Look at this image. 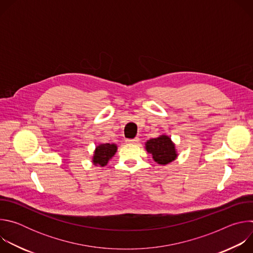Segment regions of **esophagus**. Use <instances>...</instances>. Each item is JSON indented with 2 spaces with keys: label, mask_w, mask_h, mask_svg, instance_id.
I'll list each match as a JSON object with an SVG mask.
<instances>
[{
  "label": "esophagus",
  "mask_w": 253,
  "mask_h": 253,
  "mask_svg": "<svg viewBox=\"0 0 253 253\" xmlns=\"http://www.w3.org/2000/svg\"><path fill=\"white\" fill-rule=\"evenodd\" d=\"M139 138L138 137H136V138H134V139H130V140H126L127 141V143H129V144H137L138 142H139Z\"/></svg>",
  "instance_id": "obj_1"
}]
</instances>
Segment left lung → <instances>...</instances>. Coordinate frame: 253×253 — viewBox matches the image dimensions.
<instances>
[{
  "label": "left lung",
  "mask_w": 253,
  "mask_h": 253,
  "mask_svg": "<svg viewBox=\"0 0 253 253\" xmlns=\"http://www.w3.org/2000/svg\"><path fill=\"white\" fill-rule=\"evenodd\" d=\"M145 149L152 155L153 160L160 165H166L174 161L178 156L175 144L171 138L165 134L147 140Z\"/></svg>",
  "instance_id": "8db88e82"
}]
</instances>
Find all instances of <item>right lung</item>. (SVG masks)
I'll return each instance as SVG.
<instances>
[{
  "label": "right lung",
  "mask_w": 253,
  "mask_h": 253,
  "mask_svg": "<svg viewBox=\"0 0 253 253\" xmlns=\"http://www.w3.org/2000/svg\"><path fill=\"white\" fill-rule=\"evenodd\" d=\"M117 152V145L116 144H109V143H102L96 146L92 162L95 166H105L109 160L115 155Z\"/></svg>",
  "instance_id": "1"
}]
</instances>
